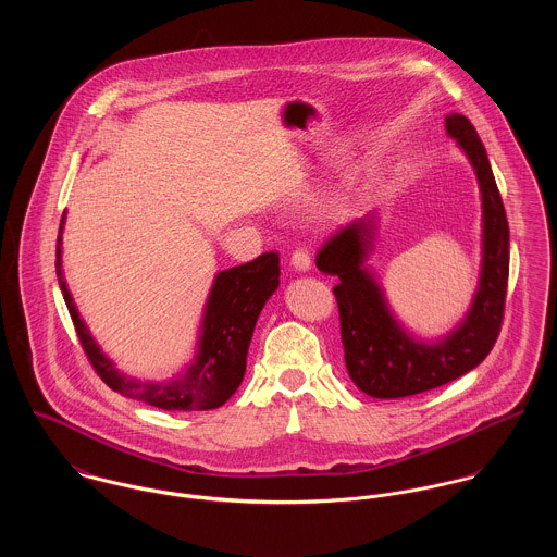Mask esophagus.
<instances>
[{
  "instance_id": "esophagus-1",
  "label": "esophagus",
  "mask_w": 557,
  "mask_h": 557,
  "mask_svg": "<svg viewBox=\"0 0 557 557\" xmlns=\"http://www.w3.org/2000/svg\"><path fill=\"white\" fill-rule=\"evenodd\" d=\"M290 264L297 269V271H308L311 267V258H309L308 249L297 248L290 256Z\"/></svg>"
}]
</instances>
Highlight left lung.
Instances as JSON below:
<instances>
[{
  "label": "left lung",
  "mask_w": 557,
  "mask_h": 557,
  "mask_svg": "<svg viewBox=\"0 0 557 557\" xmlns=\"http://www.w3.org/2000/svg\"><path fill=\"white\" fill-rule=\"evenodd\" d=\"M446 132L474 166L483 198V267L466 320L444 339L425 344L393 318L366 258L373 248V218L339 228L315 253L322 273L337 275L344 359L352 382L371 397L397 399L437 388L474 370L492 352L502 329L508 286V220L487 151L468 117L453 113Z\"/></svg>",
  "instance_id": "left-lung-1"
}]
</instances>
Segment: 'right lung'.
I'll return each instance as SVG.
<instances>
[{
	"label": "right lung",
	"mask_w": 557,
	"mask_h": 557,
	"mask_svg": "<svg viewBox=\"0 0 557 557\" xmlns=\"http://www.w3.org/2000/svg\"><path fill=\"white\" fill-rule=\"evenodd\" d=\"M62 228L63 218L55 260L60 288L78 342L91 368L107 382V386L115 393H122L124 397L138 399L162 410L194 412L224 406L244 380L256 320L269 297L280 286L277 251L260 253L251 262L220 271L205 306L198 352L186 373L169 382H140L115 370V366L102 355L89 329L81 320L63 280Z\"/></svg>",
	"instance_id": "add662e5"
}]
</instances>
